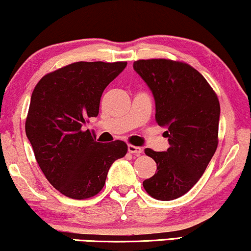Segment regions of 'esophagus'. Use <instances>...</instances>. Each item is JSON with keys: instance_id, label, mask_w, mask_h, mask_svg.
Returning a JSON list of instances; mask_svg holds the SVG:
<instances>
[{"instance_id": "obj_1", "label": "esophagus", "mask_w": 251, "mask_h": 251, "mask_svg": "<svg viewBox=\"0 0 251 251\" xmlns=\"http://www.w3.org/2000/svg\"><path fill=\"white\" fill-rule=\"evenodd\" d=\"M127 150H128L129 153H133V154H137V155H140L143 153V149L138 148V146H134V145H128Z\"/></svg>"}]
</instances>
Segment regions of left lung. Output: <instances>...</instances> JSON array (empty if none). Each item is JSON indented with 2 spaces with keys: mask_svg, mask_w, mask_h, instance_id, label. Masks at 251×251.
I'll return each mask as SVG.
<instances>
[{
  "mask_svg": "<svg viewBox=\"0 0 251 251\" xmlns=\"http://www.w3.org/2000/svg\"><path fill=\"white\" fill-rule=\"evenodd\" d=\"M133 68L153 93L155 122L166 128L170 144L165 152L145 150L157 172L143 186L155 200H176L200 180L215 154L220 101L205 77L185 62L138 60Z\"/></svg>",
  "mask_w": 251,
  "mask_h": 251,
  "instance_id": "8db88e82",
  "label": "left lung"
}]
</instances>
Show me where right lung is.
Masks as SVG:
<instances>
[{"instance_id":"right-lung-1","label":"right lung","mask_w":251,"mask_h":251,"mask_svg":"<svg viewBox=\"0 0 251 251\" xmlns=\"http://www.w3.org/2000/svg\"><path fill=\"white\" fill-rule=\"evenodd\" d=\"M127 62H74L37 82L25 119V134L48 181L73 200L101 191L114 160L127 153L122 140L100 144L83 124L99 114L100 98Z\"/></svg>"}]
</instances>
